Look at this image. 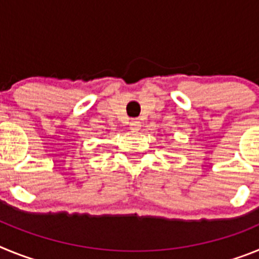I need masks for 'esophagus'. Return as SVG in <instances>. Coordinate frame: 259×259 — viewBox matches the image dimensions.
I'll return each instance as SVG.
<instances>
[{
  "instance_id": "esophagus-1",
  "label": "esophagus",
  "mask_w": 259,
  "mask_h": 259,
  "mask_svg": "<svg viewBox=\"0 0 259 259\" xmlns=\"http://www.w3.org/2000/svg\"><path fill=\"white\" fill-rule=\"evenodd\" d=\"M130 125H131L132 131H139L141 127V122L139 119H132L131 122H130Z\"/></svg>"
}]
</instances>
